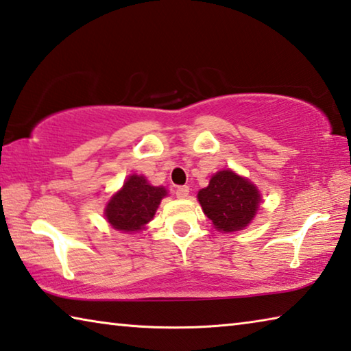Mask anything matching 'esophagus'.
<instances>
[{
    "label": "esophagus",
    "instance_id": "1",
    "mask_svg": "<svg viewBox=\"0 0 351 351\" xmlns=\"http://www.w3.org/2000/svg\"><path fill=\"white\" fill-rule=\"evenodd\" d=\"M189 186H180L176 189V197L180 198V199H184V198H187L189 197Z\"/></svg>",
    "mask_w": 351,
    "mask_h": 351
}]
</instances>
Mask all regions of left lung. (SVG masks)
<instances>
[{"mask_svg": "<svg viewBox=\"0 0 351 351\" xmlns=\"http://www.w3.org/2000/svg\"><path fill=\"white\" fill-rule=\"evenodd\" d=\"M198 201L215 229L232 232L251 223L260 203V193L245 178L232 170H223L212 176L209 186L199 190Z\"/></svg>", "mask_w": 351, "mask_h": 351, "instance_id": "left-lung-1", "label": "left lung"}]
</instances>
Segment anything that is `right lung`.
<instances>
[{"label":"right lung","mask_w":351,"mask_h":351,"mask_svg":"<svg viewBox=\"0 0 351 351\" xmlns=\"http://www.w3.org/2000/svg\"><path fill=\"white\" fill-rule=\"evenodd\" d=\"M165 195L164 187H153L144 176L132 175L123 182L121 192L106 204L105 217L114 229L125 232L139 230L154 217Z\"/></svg>","instance_id":"obj_1"}]
</instances>
